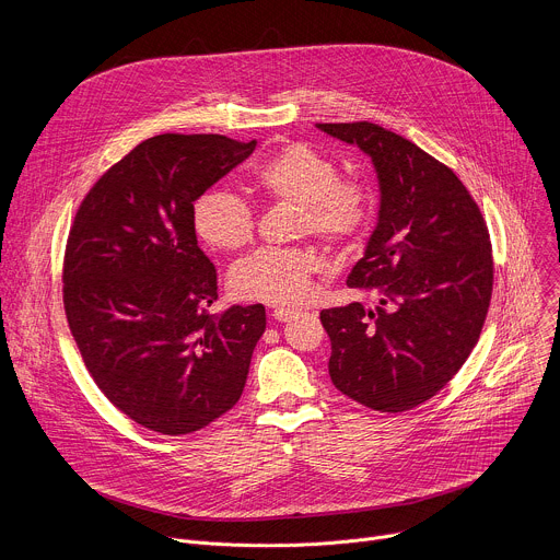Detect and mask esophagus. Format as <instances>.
I'll return each instance as SVG.
<instances>
[{
	"label": "esophagus",
	"instance_id": "obj_1",
	"mask_svg": "<svg viewBox=\"0 0 560 560\" xmlns=\"http://www.w3.org/2000/svg\"><path fill=\"white\" fill-rule=\"evenodd\" d=\"M292 314H296V310H294V307H285V305H277V307L272 310V316L277 318V322H288V318H290Z\"/></svg>",
	"mask_w": 560,
	"mask_h": 560
}]
</instances>
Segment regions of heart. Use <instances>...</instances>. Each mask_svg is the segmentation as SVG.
I'll return each mask as SVG.
<instances>
[{
    "mask_svg": "<svg viewBox=\"0 0 560 560\" xmlns=\"http://www.w3.org/2000/svg\"><path fill=\"white\" fill-rule=\"evenodd\" d=\"M259 192L299 206L296 232H312L326 244L343 248L365 232L372 217V192L357 179H339V168L307 143H283L253 175ZM192 225L214 250H238L255 234L253 208L234 192L212 188L192 206ZM310 248H264L232 270L236 296L264 303H294L310 290L318 270Z\"/></svg>",
    "mask_w": 560,
    "mask_h": 560,
    "instance_id": "obj_1",
    "label": "heart"
}]
</instances>
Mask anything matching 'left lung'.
Returning <instances> with one entry per match:
<instances>
[{
	"label": "left lung",
	"instance_id": "obj_1",
	"mask_svg": "<svg viewBox=\"0 0 560 560\" xmlns=\"http://www.w3.org/2000/svg\"><path fill=\"white\" fill-rule=\"evenodd\" d=\"M372 159L378 214L348 288L374 294L322 310L337 389L378 412H406L460 370L481 337L494 281L481 210L460 179L376 124H316Z\"/></svg>",
	"mask_w": 560,
	"mask_h": 560
}]
</instances>
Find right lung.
<instances>
[{
  "mask_svg": "<svg viewBox=\"0 0 560 560\" xmlns=\"http://www.w3.org/2000/svg\"><path fill=\"white\" fill-rule=\"evenodd\" d=\"M257 141L156 135L86 195L63 259V307L108 401L168 436L225 415L244 392L266 307L217 314V270L197 246L192 206Z\"/></svg>",
  "mask_w": 560,
  "mask_h": 560,
  "instance_id": "add662e5",
  "label": "right lung"
}]
</instances>
